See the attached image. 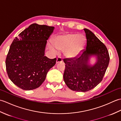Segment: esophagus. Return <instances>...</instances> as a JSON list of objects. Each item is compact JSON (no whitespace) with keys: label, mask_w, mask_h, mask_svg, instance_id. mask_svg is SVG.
I'll use <instances>...</instances> for the list:
<instances>
[{"label":"esophagus","mask_w":121,"mask_h":121,"mask_svg":"<svg viewBox=\"0 0 121 121\" xmlns=\"http://www.w3.org/2000/svg\"><path fill=\"white\" fill-rule=\"evenodd\" d=\"M63 61L62 58L61 57H58L57 59H56V63H58L59 62H62Z\"/></svg>","instance_id":"34e87169"}]
</instances>
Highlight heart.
Segmentation results:
<instances>
[{
    "label": "heart",
    "mask_w": 121,
    "mask_h": 121,
    "mask_svg": "<svg viewBox=\"0 0 121 121\" xmlns=\"http://www.w3.org/2000/svg\"><path fill=\"white\" fill-rule=\"evenodd\" d=\"M86 39L83 35L78 34H68L58 37L53 44L59 50H65L69 58L78 56L85 47Z\"/></svg>",
    "instance_id": "heart-1"
}]
</instances>
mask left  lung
<instances>
[{
    "instance_id": "8db88e82",
    "label": "left lung",
    "mask_w": 121,
    "mask_h": 121,
    "mask_svg": "<svg viewBox=\"0 0 121 121\" xmlns=\"http://www.w3.org/2000/svg\"><path fill=\"white\" fill-rule=\"evenodd\" d=\"M86 33V49L76 58L65 59V64L63 79L69 88L73 91L86 92L93 89L103 79L108 66V50L91 30L84 29ZM96 55L97 61L94 66L88 65L90 56Z\"/></svg>"
}]
</instances>
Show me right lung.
I'll list each match as a JSON object with an SVG mask.
<instances>
[{"label":"right lung","mask_w":121,"mask_h":121,"mask_svg":"<svg viewBox=\"0 0 121 121\" xmlns=\"http://www.w3.org/2000/svg\"><path fill=\"white\" fill-rule=\"evenodd\" d=\"M54 27L34 23L15 37L6 59L7 72L15 85L26 91L39 87L56 58L44 56L47 40Z\"/></svg>","instance_id":"1"}]
</instances>
